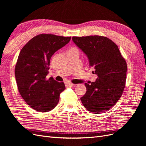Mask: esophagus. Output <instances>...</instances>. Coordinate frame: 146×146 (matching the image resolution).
I'll return each mask as SVG.
<instances>
[{"label": "esophagus", "mask_w": 146, "mask_h": 146, "mask_svg": "<svg viewBox=\"0 0 146 146\" xmlns=\"http://www.w3.org/2000/svg\"><path fill=\"white\" fill-rule=\"evenodd\" d=\"M66 85L69 86H74V85L73 83H70V82H67V83H66Z\"/></svg>", "instance_id": "34e87169"}]
</instances>
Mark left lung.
<instances>
[{
    "label": "left lung",
    "instance_id": "left-lung-1",
    "mask_svg": "<svg viewBox=\"0 0 146 146\" xmlns=\"http://www.w3.org/2000/svg\"><path fill=\"white\" fill-rule=\"evenodd\" d=\"M73 42L85 53L92 73L98 76L91 84L85 83L86 92L80 98L85 108L94 114L110 110L121 98L124 90L127 63L117 46L109 38L94 35L73 36Z\"/></svg>",
    "mask_w": 146,
    "mask_h": 146
}]
</instances>
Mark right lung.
Masks as SVG:
<instances>
[{
    "label": "right lung",
    "mask_w": 146,
    "mask_h": 146,
    "mask_svg": "<svg viewBox=\"0 0 146 146\" xmlns=\"http://www.w3.org/2000/svg\"><path fill=\"white\" fill-rule=\"evenodd\" d=\"M71 37L40 34L22 48L15 66V77L22 98L38 112H48L58 104L60 94L65 90L63 82L52 77L47 80L50 58Z\"/></svg>",
    "instance_id": "add662e5"
}]
</instances>
